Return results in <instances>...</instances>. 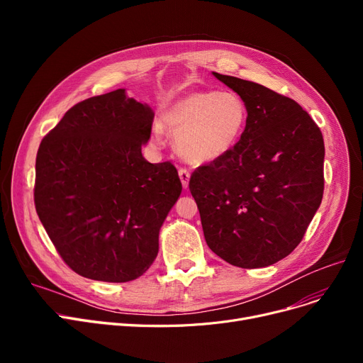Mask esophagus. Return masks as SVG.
<instances>
[{
  "label": "esophagus",
  "mask_w": 363,
  "mask_h": 363,
  "mask_svg": "<svg viewBox=\"0 0 363 363\" xmlns=\"http://www.w3.org/2000/svg\"><path fill=\"white\" fill-rule=\"evenodd\" d=\"M178 174H179V179H181V182H182V186L184 188H188V184H189V172L186 170V169H179L178 170Z\"/></svg>",
  "instance_id": "obj_1"
}]
</instances>
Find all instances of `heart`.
<instances>
[{"label": "heart", "mask_w": 363, "mask_h": 363, "mask_svg": "<svg viewBox=\"0 0 363 363\" xmlns=\"http://www.w3.org/2000/svg\"><path fill=\"white\" fill-rule=\"evenodd\" d=\"M249 119V110L231 91H194L172 101L162 113L160 123L175 133V148L189 163H213L237 147ZM163 128L156 123L152 140L162 143Z\"/></svg>", "instance_id": "1"}]
</instances>
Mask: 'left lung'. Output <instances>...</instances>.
Here are the masks:
<instances>
[{"instance_id":"1","label":"left lung","mask_w":363,"mask_h":363,"mask_svg":"<svg viewBox=\"0 0 363 363\" xmlns=\"http://www.w3.org/2000/svg\"><path fill=\"white\" fill-rule=\"evenodd\" d=\"M244 100L249 119L226 157L189 179L207 245L225 262L253 269L289 256L323 194L322 132L294 100L212 72Z\"/></svg>"}]
</instances>
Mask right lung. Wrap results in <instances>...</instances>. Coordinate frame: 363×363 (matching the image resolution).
I'll return each instance as SVG.
<instances>
[{
  "label": "right lung",
  "mask_w": 363,
  "mask_h": 363,
  "mask_svg": "<svg viewBox=\"0 0 363 363\" xmlns=\"http://www.w3.org/2000/svg\"><path fill=\"white\" fill-rule=\"evenodd\" d=\"M152 118L121 88L73 106L41 141L36 213L62 259L85 278L128 282L157 257L182 184L170 162L143 157Z\"/></svg>",
  "instance_id": "add662e5"
}]
</instances>
